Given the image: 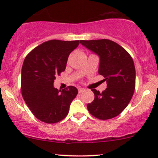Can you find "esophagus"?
I'll use <instances>...</instances> for the list:
<instances>
[{"mask_svg": "<svg viewBox=\"0 0 158 158\" xmlns=\"http://www.w3.org/2000/svg\"><path fill=\"white\" fill-rule=\"evenodd\" d=\"M85 90V88H79V89H78V91H79V94L83 93V92H84Z\"/></svg>", "mask_w": 158, "mask_h": 158, "instance_id": "34e87169", "label": "esophagus"}]
</instances>
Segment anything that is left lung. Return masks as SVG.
I'll return each instance as SVG.
<instances>
[{"mask_svg": "<svg viewBox=\"0 0 158 158\" xmlns=\"http://www.w3.org/2000/svg\"><path fill=\"white\" fill-rule=\"evenodd\" d=\"M80 43L99 56V73L107 82L106 89L102 93L91 90L94 99L87 105L88 111L99 119L114 118L126 108L135 92L133 59L123 47L110 40H82Z\"/></svg>", "mask_w": 158, "mask_h": 158, "instance_id": "left-lung-1", "label": "left lung"}]
</instances>
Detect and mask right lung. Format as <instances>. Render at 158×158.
Here are the masks:
<instances>
[{
    "mask_svg": "<svg viewBox=\"0 0 158 158\" xmlns=\"http://www.w3.org/2000/svg\"><path fill=\"white\" fill-rule=\"evenodd\" d=\"M81 41L50 40L31 50L21 69V94L33 115L46 123L66 117L78 90L68 86L62 90L53 87L56 77L66 68L68 56Z\"/></svg>",
    "mask_w": 158,
    "mask_h": 158,
    "instance_id": "right-lung-1",
    "label": "right lung"
}]
</instances>
